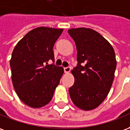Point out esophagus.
<instances>
[{
    "mask_svg": "<svg viewBox=\"0 0 130 130\" xmlns=\"http://www.w3.org/2000/svg\"><path fill=\"white\" fill-rule=\"evenodd\" d=\"M71 70V68L70 67H67V68H64V72L65 73H69L70 71Z\"/></svg>",
    "mask_w": 130,
    "mask_h": 130,
    "instance_id": "esophagus-1",
    "label": "esophagus"
}]
</instances>
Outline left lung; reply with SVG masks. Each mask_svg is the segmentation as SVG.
I'll return each instance as SVG.
<instances>
[{
    "label": "left lung",
    "instance_id": "left-lung-1",
    "mask_svg": "<svg viewBox=\"0 0 130 130\" xmlns=\"http://www.w3.org/2000/svg\"><path fill=\"white\" fill-rule=\"evenodd\" d=\"M68 34L77 51L70 96L80 109L93 110L105 100L112 86L117 65L115 51L104 37L91 29H70Z\"/></svg>",
    "mask_w": 130,
    "mask_h": 130
}]
</instances>
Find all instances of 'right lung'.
Segmentation results:
<instances>
[{"instance_id": "1", "label": "right lung", "mask_w": 130, "mask_h": 130, "mask_svg": "<svg viewBox=\"0 0 130 130\" xmlns=\"http://www.w3.org/2000/svg\"><path fill=\"white\" fill-rule=\"evenodd\" d=\"M62 29L40 27L34 29L17 43L10 60L12 81L20 99L38 108L51 101L64 72L54 62L53 46Z\"/></svg>"}]
</instances>
